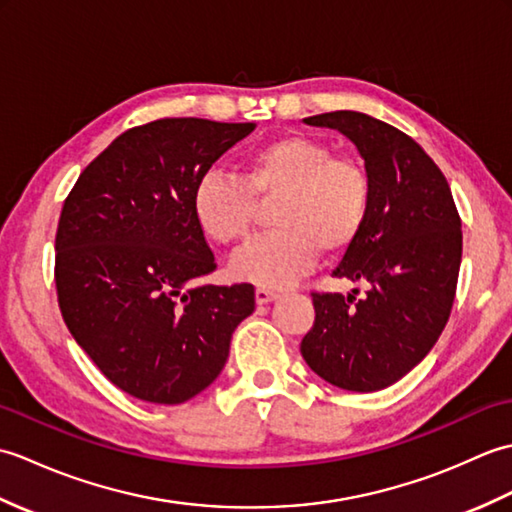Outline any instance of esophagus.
<instances>
[{
  "label": "esophagus",
  "instance_id": "obj_1",
  "mask_svg": "<svg viewBox=\"0 0 512 512\" xmlns=\"http://www.w3.org/2000/svg\"><path fill=\"white\" fill-rule=\"evenodd\" d=\"M277 297H279V292L270 290V288H262V286H259V288L255 290V301L259 303V306H264V303L275 301Z\"/></svg>",
  "mask_w": 512,
  "mask_h": 512
}]
</instances>
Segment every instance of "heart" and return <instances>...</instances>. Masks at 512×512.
I'll return each mask as SVG.
<instances>
[{
	"mask_svg": "<svg viewBox=\"0 0 512 512\" xmlns=\"http://www.w3.org/2000/svg\"><path fill=\"white\" fill-rule=\"evenodd\" d=\"M270 206V233L253 239L231 262L235 279L284 288L323 255H339L361 235L372 180L361 162L334 156L319 138L288 134L246 156L239 178L209 171L193 191V213L204 235L220 246L248 237L257 202Z\"/></svg>",
	"mask_w": 512,
	"mask_h": 512,
	"instance_id": "b5f03b06",
	"label": "heart"
}]
</instances>
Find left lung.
<instances>
[{
    "instance_id": "1",
    "label": "left lung",
    "mask_w": 512,
    "mask_h": 512,
    "mask_svg": "<svg viewBox=\"0 0 512 512\" xmlns=\"http://www.w3.org/2000/svg\"><path fill=\"white\" fill-rule=\"evenodd\" d=\"M339 129L372 180L361 235L332 270L365 281V297L312 292L314 325L301 356L314 374L347 391H378L411 372L436 345L455 299L462 220L444 173L416 140L361 112L303 118Z\"/></svg>"
}]
</instances>
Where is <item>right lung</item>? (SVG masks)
Segmentation results:
<instances>
[{
	"mask_svg": "<svg viewBox=\"0 0 512 512\" xmlns=\"http://www.w3.org/2000/svg\"><path fill=\"white\" fill-rule=\"evenodd\" d=\"M253 123L160 118L101 151L63 202L54 281L63 321L125 394L180 405L220 376L255 288L193 286L215 257L193 191Z\"/></svg>",
	"mask_w": 512,
	"mask_h": 512,
	"instance_id": "right-lung-1",
	"label": "right lung"
}]
</instances>
